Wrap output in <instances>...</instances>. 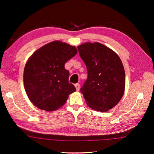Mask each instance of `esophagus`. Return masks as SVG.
Instances as JSON below:
<instances>
[{
	"label": "esophagus",
	"instance_id": "34e87169",
	"mask_svg": "<svg viewBox=\"0 0 154 154\" xmlns=\"http://www.w3.org/2000/svg\"><path fill=\"white\" fill-rule=\"evenodd\" d=\"M75 88H76V90L77 91H79V89H80V85L79 83L75 84Z\"/></svg>",
	"mask_w": 154,
	"mask_h": 154
}]
</instances>
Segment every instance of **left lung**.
I'll return each instance as SVG.
<instances>
[{"mask_svg":"<svg viewBox=\"0 0 154 154\" xmlns=\"http://www.w3.org/2000/svg\"><path fill=\"white\" fill-rule=\"evenodd\" d=\"M77 48L87 69V79L80 89L87 105L100 112L112 109L125 89V71L119 55L98 42Z\"/></svg>","mask_w":154,"mask_h":154,"instance_id":"8db88e82","label":"left lung"}]
</instances>
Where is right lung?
Listing matches in <instances>:
<instances>
[{"label": "right lung", "mask_w": 154, "mask_h": 154, "mask_svg": "<svg viewBox=\"0 0 154 154\" xmlns=\"http://www.w3.org/2000/svg\"><path fill=\"white\" fill-rule=\"evenodd\" d=\"M77 53L75 46L54 41L38 49L28 60L24 70L25 91L40 109L57 110L76 91L69 83V72L65 63Z\"/></svg>", "instance_id": "obj_1"}]
</instances>
